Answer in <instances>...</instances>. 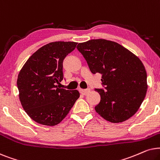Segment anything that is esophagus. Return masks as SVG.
Masks as SVG:
<instances>
[{
	"instance_id": "34e87169",
	"label": "esophagus",
	"mask_w": 160,
	"mask_h": 160,
	"mask_svg": "<svg viewBox=\"0 0 160 160\" xmlns=\"http://www.w3.org/2000/svg\"><path fill=\"white\" fill-rule=\"evenodd\" d=\"M90 89L88 88V89H80V93H82V94L83 95H86L88 94V93L90 92Z\"/></svg>"
}]
</instances>
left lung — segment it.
Returning a JSON list of instances; mask_svg holds the SVG:
<instances>
[{
    "instance_id": "8db88e82",
    "label": "left lung",
    "mask_w": 160,
    "mask_h": 160,
    "mask_svg": "<svg viewBox=\"0 0 160 160\" xmlns=\"http://www.w3.org/2000/svg\"><path fill=\"white\" fill-rule=\"evenodd\" d=\"M91 72L102 74L105 90L96 88L101 97L95 110L112 123H120L138 111L146 97L147 74L142 61L127 48L106 39H91L77 47Z\"/></svg>"
}]
</instances>
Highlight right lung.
Listing matches in <instances>:
<instances>
[{"instance_id": "1", "label": "right lung", "mask_w": 160, "mask_h": 160, "mask_svg": "<svg viewBox=\"0 0 160 160\" xmlns=\"http://www.w3.org/2000/svg\"><path fill=\"white\" fill-rule=\"evenodd\" d=\"M77 44L54 42L44 45L28 59L18 74L17 85L21 105L40 124H58L80 97L78 90H66L56 86L63 78V59Z\"/></svg>"}]
</instances>
